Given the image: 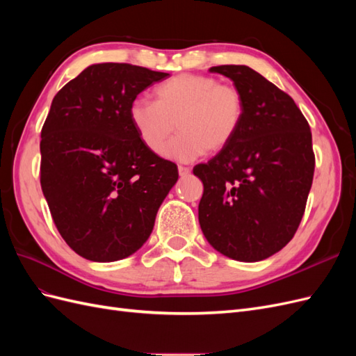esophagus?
Listing matches in <instances>:
<instances>
[{
	"label": "esophagus",
	"mask_w": 356,
	"mask_h": 356,
	"mask_svg": "<svg viewBox=\"0 0 356 356\" xmlns=\"http://www.w3.org/2000/svg\"><path fill=\"white\" fill-rule=\"evenodd\" d=\"M178 172H179V177H188L191 170L187 166H178Z\"/></svg>",
	"instance_id": "34e87169"
}]
</instances>
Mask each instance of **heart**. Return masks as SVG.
I'll return each mask as SVG.
<instances>
[{
	"label": "heart",
	"instance_id": "obj_1",
	"mask_svg": "<svg viewBox=\"0 0 356 356\" xmlns=\"http://www.w3.org/2000/svg\"><path fill=\"white\" fill-rule=\"evenodd\" d=\"M154 104L135 99L129 105V120L149 153L160 154L175 123L181 134L163 150L177 161H193L208 152H220L238 134L245 101L233 84L218 83L209 75L179 74L153 92Z\"/></svg>",
	"mask_w": 356,
	"mask_h": 356
}]
</instances>
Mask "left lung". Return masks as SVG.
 Wrapping results in <instances>:
<instances>
[{"label":"left lung","mask_w":356,"mask_h":356,"mask_svg":"<svg viewBox=\"0 0 356 356\" xmlns=\"http://www.w3.org/2000/svg\"><path fill=\"white\" fill-rule=\"evenodd\" d=\"M242 92L233 141L193 169L203 182L199 222L222 255L261 261L293 239L314 181L309 123L289 95L245 65L212 67Z\"/></svg>","instance_id":"left-lung-1"}]
</instances>
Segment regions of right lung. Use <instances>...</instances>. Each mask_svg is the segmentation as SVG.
<instances>
[{
	"label": "right lung",
	"instance_id": "add662e5",
	"mask_svg": "<svg viewBox=\"0 0 356 356\" xmlns=\"http://www.w3.org/2000/svg\"><path fill=\"white\" fill-rule=\"evenodd\" d=\"M129 63H95L51 101L41 129V190L56 227L86 260L132 255L153 232L178 168L149 153L129 105L168 77Z\"/></svg>",
	"mask_w": 356,
	"mask_h": 356
}]
</instances>
